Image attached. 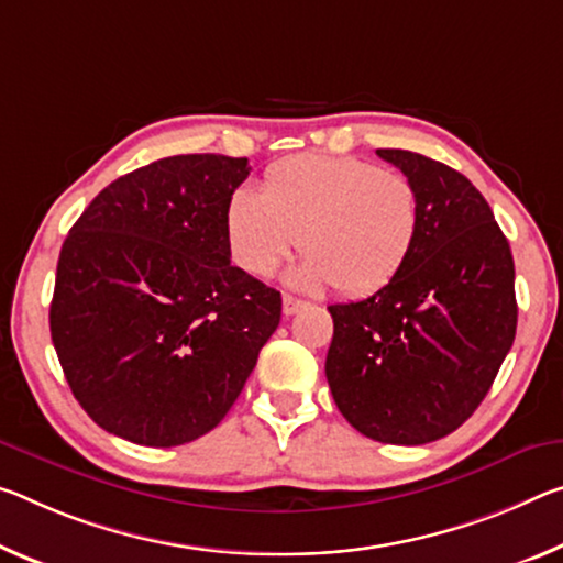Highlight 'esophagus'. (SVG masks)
Here are the masks:
<instances>
[{"mask_svg": "<svg viewBox=\"0 0 563 563\" xmlns=\"http://www.w3.org/2000/svg\"><path fill=\"white\" fill-rule=\"evenodd\" d=\"M306 306H308L306 300L292 298V296H283V313H285V316H296V313H300V310L306 308Z\"/></svg>", "mask_w": 563, "mask_h": 563, "instance_id": "34e87169", "label": "esophagus"}]
</instances>
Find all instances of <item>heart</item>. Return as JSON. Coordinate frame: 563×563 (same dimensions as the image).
Returning <instances> with one entry per match:
<instances>
[{
    "instance_id": "obj_1",
    "label": "heart",
    "mask_w": 563,
    "mask_h": 563,
    "mask_svg": "<svg viewBox=\"0 0 563 563\" xmlns=\"http://www.w3.org/2000/svg\"><path fill=\"white\" fill-rule=\"evenodd\" d=\"M418 228L408 177L358 157H285L267 167L263 192L243 185L225 205L228 250L245 273L271 275L300 238L308 257L292 280L302 288L333 283L343 296H371L396 280Z\"/></svg>"
}]
</instances>
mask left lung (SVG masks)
Wrapping results in <instances>:
<instances>
[{
    "mask_svg": "<svg viewBox=\"0 0 563 563\" xmlns=\"http://www.w3.org/2000/svg\"><path fill=\"white\" fill-rule=\"evenodd\" d=\"M416 187L421 228L404 271L371 298L330 306L325 376L355 431L439 441L471 418L516 335L514 257L468 177L408 150H376Z\"/></svg>",
    "mask_w": 563,
    "mask_h": 563,
    "instance_id": "left-lung-1",
    "label": "left lung"
}]
</instances>
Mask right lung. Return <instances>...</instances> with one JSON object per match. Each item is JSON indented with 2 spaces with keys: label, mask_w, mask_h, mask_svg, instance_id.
Wrapping results in <instances>:
<instances>
[{
  "label": "right lung",
  "mask_w": 563,
  "mask_h": 563,
  "mask_svg": "<svg viewBox=\"0 0 563 563\" xmlns=\"http://www.w3.org/2000/svg\"><path fill=\"white\" fill-rule=\"evenodd\" d=\"M247 157L175 155L110 183L69 230L49 330L107 433L169 449L212 431L280 323V292L230 265Z\"/></svg>",
  "instance_id": "add662e5"
}]
</instances>
